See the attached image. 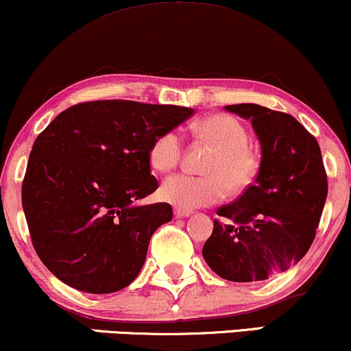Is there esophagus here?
I'll use <instances>...</instances> for the list:
<instances>
[{
	"label": "esophagus",
	"mask_w": 351,
	"mask_h": 351,
	"mask_svg": "<svg viewBox=\"0 0 351 351\" xmlns=\"http://www.w3.org/2000/svg\"><path fill=\"white\" fill-rule=\"evenodd\" d=\"M174 215L176 218H189V216L192 215V211L184 210V208H174Z\"/></svg>",
	"instance_id": "34e87169"
}]
</instances>
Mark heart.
I'll list each match as a JSON object with an SVG mask.
<instances>
[{
  "instance_id": "1",
  "label": "heart",
  "mask_w": 351,
  "mask_h": 351,
  "mask_svg": "<svg viewBox=\"0 0 351 351\" xmlns=\"http://www.w3.org/2000/svg\"><path fill=\"white\" fill-rule=\"evenodd\" d=\"M197 135L216 146L206 164L205 176L180 172L167 177L161 185L162 200L190 210L221 202L231 192L239 193L252 187L261 172V156L249 145V132L236 117L216 114L195 123ZM184 153V140L177 130H167L154 138L148 158L158 172L177 167Z\"/></svg>"
}]
</instances>
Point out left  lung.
I'll list each match as a JSON object with an SVG mask.
<instances>
[{
	"label": "left lung",
	"instance_id": "8db88e82",
	"mask_svg": "<svg viewBox=\"0 0 351 351\" xmlns=\"http://www.w3.org/2000/svg\"><path fill=\"white\" fill-rule=\"evenodd\" d=\"M249 119L262 149L252 187L216 213L203 258L224 280L261 281L304 257L327 198V174L319 143L293 115L257 104L226 106Z\"/></svg>",
	"mask_w": 351,
	"mask_h": 351
}]
</instances>
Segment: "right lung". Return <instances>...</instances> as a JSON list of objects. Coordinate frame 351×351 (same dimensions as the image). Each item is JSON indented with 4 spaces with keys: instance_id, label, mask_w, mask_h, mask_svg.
<instances>
[{
    "instance_id": "obj_1",
    "label": "right lung",
    "mask_w": 351,
    "mask_h": 351,
    "mask_svg": "<svg viewBox=\"0 0 351 351\" xmlns=\"http://www.w3.org/2000/svg\"><path fill=\"white\" fill-rule=\"evenodd\" d=\"M193 109L135 101H90L63 110L34 143L23 208L38 258L84 293L128 287L149 239L172 219L169 203L136 205L158 189L149 172L154 138Z\"/></svg>"
}]
</instances>
